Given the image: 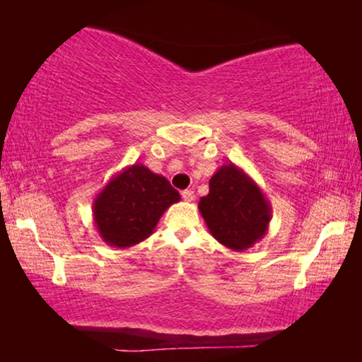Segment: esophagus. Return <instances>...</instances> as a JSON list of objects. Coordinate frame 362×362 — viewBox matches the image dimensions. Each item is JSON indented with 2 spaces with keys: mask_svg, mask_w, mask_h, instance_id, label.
Wrapping results in <instances>:
<instances>
[{
  "mask_svg": "<svg viewBox=\"0 0 362 362\" xmlns=\"http://www.w3.org/2000/svg\"><path fill=\"white\" fill-rule=\"evenodd\" d=\"M182 198L185 199V201H188V203H189V201L194 199V192H193V189H183V192H182Z\"/></svg>",
  "mask_w": 362,
  "mask_h": 362,
  "instance_id": "1",
  "label": "esophagus"
}]
</instances>
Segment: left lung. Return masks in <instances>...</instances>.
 Here are the masks:
<instances>
[{
	"mask_svg": "<svg viewBox=\"0 0 362 362\" xmlns=\"http://www.w3.org/2000/svg\"><path fill=\"white\" fill-rule=\"evenodd\" d=\"M198 209L211 235L236 252L259 243L272 220V204L260 187L233 163L211 177L209 193L199 199Z\"/></svg>",
	"mask_w": 362,
	"mask_h": 362,
	"instance_id": "8db88e82",
	"label": "left lung"
}]
</instances>
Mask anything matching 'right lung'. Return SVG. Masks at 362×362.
<instances>
[{"mask_svg": "<svg viewBox=\"0 0 362 362\" xmlns=\"http://www.w3.org/2000/svg\"><path fill=\"white\" fill-rule=\"evenodd\" d=\"M180 194L166 177L144 164L115 174L93 203L95 228L108 246L126 249L146 240Z\"/></svg>", "mask_w": 362, "mask_h": 362, "instance_id": "1", "label": "right lung"}]
</instances>
